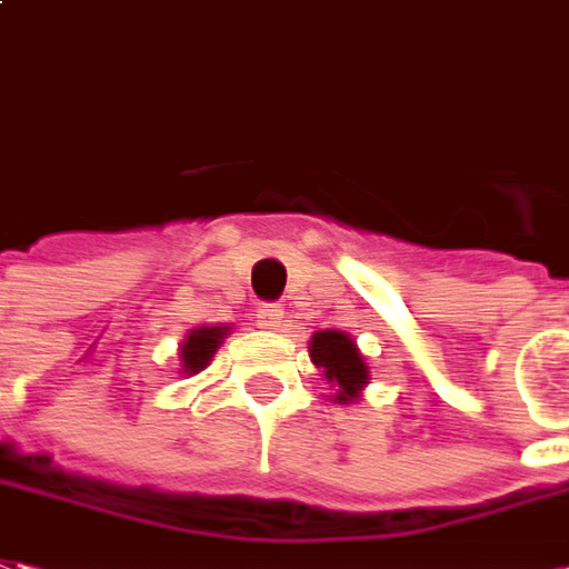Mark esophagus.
<instances>
[{
	"label": "esophagus",
	"instance_id": "1",
	"mask_svg": "<svg viewBox=\"0 0 569 569\" xmlns=\"http://www.w3.org/2000/svg\"><path fill=\"white\" fill-rule=\"evenodd\" d=\"M257 325L263 330H281V325H284V309L278 303H263L257 309Z\"/></svg>",
	"mask_w": 569,
	"mask_h": 569
}]
</instances>
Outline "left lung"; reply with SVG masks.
Returning <instances> with one entry per match:
<instances>
[{
  "instance_id": "1",
  "label": "left lung",
  "mask_w": 569,
  "mask_h": 569,
  "mask_svg": "<svg viewBox=\"0 0 569 569\" xmlns=\"http://www.w3.org/2000/svg\"><path fill=\"white\" fill-rule=\"evenodd\" d=\"M309 358L321 368V377L330 386V401L356 405L370 382L368 358L361 356L358 342L346 330H316L309 340Z\"/></svg>"
}]
</instances>
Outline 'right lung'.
<instances>
[{
    "label": "right lung",
    "mask_w": 569,
    "mask_h": 569,
    "mask_svg": "<svg viewBox=\"0 0 569 569\" xmlns=\"http://www.w3.org/2000/svg\"><path fill=\"white\" fill-rule=\"evenodd\" d=\"M229 325H208V328H192L180 342V373H199L211 365L213 352L220 349V342L229 337Z\"/></svg>",
    "instance_id": "add662e5"
}]
</instances>
